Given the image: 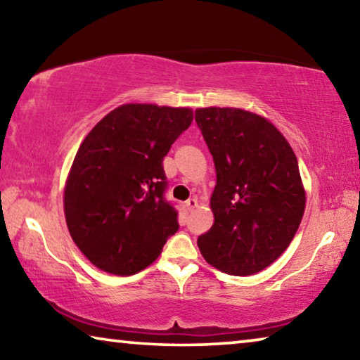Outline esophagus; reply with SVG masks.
<instances>
[{
  "label": "esophagus",
  "mask_w": 360,
  "mask_h": 360,
  "mask_svg": "<svg viewBox=\"0 0 360 360\" xmlns=\"http://www.w3.org/2000/svg\"><path fill=\"white\" fill-rule=\"evenodd\" d=\"M198 206V200L195 198V197H192V198H188L187 202H186V208L188 210V211H192V210H195Z\"/></svg>",
  "instance_id": "esophagus-1"
}]
</instances>
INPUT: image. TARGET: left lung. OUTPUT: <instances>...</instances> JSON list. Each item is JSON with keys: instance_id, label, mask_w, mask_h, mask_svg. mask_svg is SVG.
<instances>
[{"instance_id": "8db88e82", "label": "left lung", "mask_w": 360, "mask_h": 360, "mask_svg": "<svg viewBox=\"0 0 360 360\" xmlns=\"http://www.w3.org/2000/svg\"><path fill=\"white\" fill-rule=\"evenodd\" d=\"M195 120L216 167L214 224L198 236L205 260L229 275L270 266L302 222L307 193L297 157L270 120L240 108H198Z\"/></svg>"}]
</instances>
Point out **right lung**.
Instances as JSON below:
<instances>
[{
	"label": "right lung",
	"instance_id": "add662e5",
	"mask_svg": "<svg viewBox=\"0 0 360 360\" xmlns=\"http://www.w3.org/2000/svg\"><path fill=\"white\" fill-rule=\"evenodd\" d=\"M193 120L191 108L127 103L96 124L72 160L63 208L70 235L100 270L129 276L178 231L163 198V157Z\"/></svg>",
	"mask_w": 360,
	"mask_h": 360
}]
</instances>
